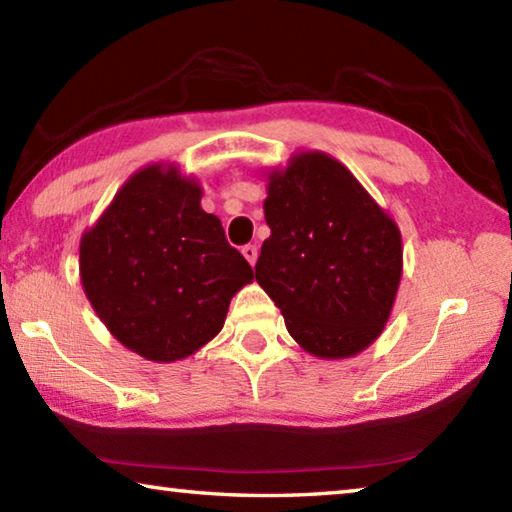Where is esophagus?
<instances>
[{
	"label": "esophagus",
	"mask_w": 512,
	"mask_h": 512,
	"mask_svg": "<svg viewBox=\"0 0 512 512\" xmlns=\"http://www.w3.org/2000/svg\"><path fill=\"white\" fill-rule=\"evenodd\" d=\"M241 253H244V257L248 259V264H250V266H255V262H257V255H259V248H257V246L248 244V246L241 248Z\"/></svg>",
	"instance_id": "34e87169"
}]
</instances>
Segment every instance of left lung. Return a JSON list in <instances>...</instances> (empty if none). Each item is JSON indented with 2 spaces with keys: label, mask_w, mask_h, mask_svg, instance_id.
<instances>
[{
  "label": "left lung",
  "mask_w": 512,
  "mask_h": 512,
  "mask_svg": "<svg viewBox=\"0 0 512 512\" xmlns=\"http://www.w3.org/2000/svg\"><path fill=\"white\" fill-rule=\"evenodd\" d=\"M271 237L259 282L302 350L323 361L357 357L391 318L402 280V235L354 173L323 151L293 153L266 171Z\"/></svg>",
  "instance_id": "left-lung-1"
}]
</instances>
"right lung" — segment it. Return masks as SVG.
<instances>
[{
	"instance_id": "obj_1",
	"label": "right lung",
	"mask_w": 512,
	"mask_h": 512,
	"mask_svg": "<svg viewBox=\"0 0 512 512\" xmlns=\"http://www.w3.org/2000/svg\"><path fill=\"white\" fill-rule=\"evenodd\" d=\"M203 187L173 162L135 171L81 235L79 275L108 332L146 361L187 359L221 332L255 280L201 207Z\"/></svg>"
}]
</instances>
